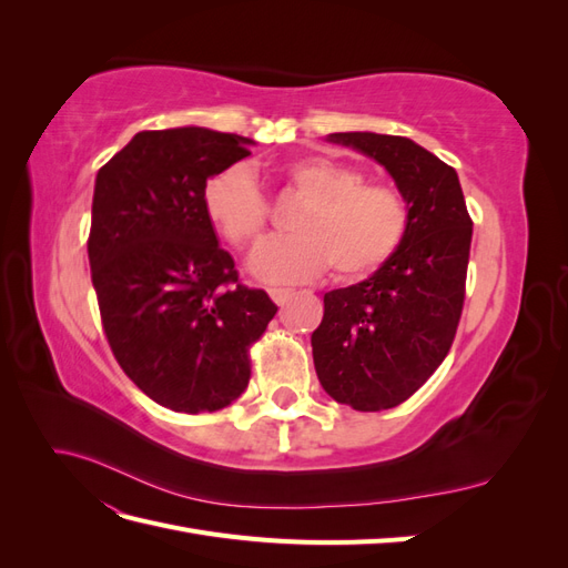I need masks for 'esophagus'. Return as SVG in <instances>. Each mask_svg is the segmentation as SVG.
Instances as JSON below:
<instances>
[{
  "label": "esophagus",
  "instance_id": "obj_1",
  "mask_svg": "<svg viewBox=\"0 0 568 568\" xmlns=\"http://www.w3.org/2000/svg\"><path fill=\"white\" fill-rule=\"evenodd\" d=\"M267 294H270V298H272L274 303H277L280 307H282V305H286V303H288V298H291V291H288V288H270Z\"/></svg>",
  "mask_w": 568,
  "mask_h": 568
}]
</instances>
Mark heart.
Segmentation results:
<instances>
[{
    "label": "heart",
    "instance_id": "1",
    "mask_svg": "<svg viewBox=\"0 0 568 568\" xmlns=\"http://www.w3.org/2000/svg\"><path fill=\"white\" fill-rule=\"evenodd\" d=\"M282 180L305 199L291 220L294 236L270 239L248 257V272L267 284L317 277L332 265L341 280H363L400 248L407 201L390 184L365 182L363 170L329 156L282 168ZM203 213L234 248H248L267 225V201L244 163L222 168L201 192Z\"/></svg>",
    "mask_w": 568,
    "mask_h": 568
}]
</instances>
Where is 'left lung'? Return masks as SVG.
<instances>
[{"mask_svg":"<svg viewBox=\"0 0 568 568\" xmlns=\"http://www.w3.org/2000/svg\"><path fill=\"white\" fill-rule=\"evenodd\" d=\"M388 170L407 201L400 248L365 282L324 294L313 332L322 388L341 405L379 412L405 403L448 355L464 305L471 217L459 178L407 136L334 132Z\"/></svg>","mask_w":568,"mask_h":568,"instance_id":"1","label":"left lung"}]
</instances>
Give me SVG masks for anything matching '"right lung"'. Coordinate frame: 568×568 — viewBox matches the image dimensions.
Wrapping results in <instances>:
<instances>
[{"label":"right lung","mask_w":568,"mask_h":568,"mask_svg":"<svg viewBox=\"0 0 568 568\" xmlns=\"http://www.w3.org/2000/svg\"><path fill=\"white\" fill-rule=\"evenodd\" d=\"M251 144L194 125L144 130L94 182L88 253L109 346L151 400L186 415L246 390L248 348L277 313L239 282L201 203L203 184Z\"/></svg>","instance_id":"obj_1"}]
</instances>
